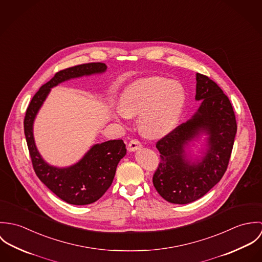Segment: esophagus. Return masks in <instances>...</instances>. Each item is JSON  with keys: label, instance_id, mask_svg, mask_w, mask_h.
I'll list each match as a JSON object with an SVG mask.
<instances>
[{"label": "esophagus", "instance_id": "obj_1", "mask_svg": "<svg viewBox=\"0 0 262 262\" xmlns=\"http://www.w3.org/2000/svg\"><path fill=\"white\" fill-rule=\"evenodd\" d=\"M142 147V144L140 143L139 140L137 139H132L129 144H128V150L130 152H133V151H136V150L140 149Z\"/></svg>", "mask_w": 262, "mask_h": 262}]
</instances>
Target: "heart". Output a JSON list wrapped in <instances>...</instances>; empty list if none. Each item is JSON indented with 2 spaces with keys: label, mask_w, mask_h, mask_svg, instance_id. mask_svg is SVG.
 <instances>
[{
  "label": "heart",
  "mask_w": 262,
  "mask_h": 262,
  "mask_svg": "<svg viewBox=\"0 0 262 262\" xmlns=\"http://www.w3.org/2000/svg\"><path fill=\"white\" fill-rule=\"evenodd\" d=\"M183 85L164 77H147L130 84L120 98V118H138L139 130L158 138L178 124L185 106Z\"/></svg>",
  "instance_id": "b5f03b06"
}]
</instances>
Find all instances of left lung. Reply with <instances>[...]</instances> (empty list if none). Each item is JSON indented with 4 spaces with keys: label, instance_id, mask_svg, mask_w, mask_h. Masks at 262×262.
<instances>
[{
    "label": "left lung",
    "instance_id": "1",
    "mask_svg": "<svg viewBox=\"0 0 262 262\" xmlns=\"http://www.w3.org/2000/svg\"><path fill=\"white\" fill-rule=\"evenodd\" d=\"M195 80V101H202L196 112L156 143L160 162L153 186L172 204L194 202L220 182L237 132L232 105L221 88L201 74ZM203 135L206 137L202 155L192 158L190 143Z\"/></svg>",
    "mask_w": 262,
    "mask_h": 262
}]
</instances>
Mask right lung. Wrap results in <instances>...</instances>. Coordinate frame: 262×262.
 <instances>
[{"label": "right lung", "instance_id": "obj_1", "mask_svg": "<svg viewBox=\"0 0 262 262\" xmlns=\"http://www.w3.org/2000/svg\"><path fill=\"white\" fill-rule=\"evenodd\" d=\"M107 71L101 62L84 63L56 73L32 98L24 119V132L33 168L39 180L62 201L72 205H89L98 201L112 185L119 161L126 155L122 139L93 145L76 163L57 167L47 163L39 153L33 134V124L40 108L52 88L59 83Z\"/></svg>", "mask_w": 262, "mask_h": 262}]
</instances>
